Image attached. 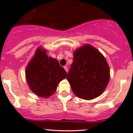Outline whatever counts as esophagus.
<instances>
[{
    "label": "esophagus",
    "mask_w": 133,
    "mask_h": 133,
    "mask_svg": "<svg viewBox=\"0 0 133 133\" xmlns=\"http://www.w3.org/2000/svg\"><path fill=\"white\" fill-rule=\"evenodd\" d=\"M64 69H65V70L66 71L67 73H68V67H67V66H64Z\"/></svg>",
    "instance_id": "1"
}]
</instances>
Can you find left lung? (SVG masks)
Returning a JSON list of instances; mask_svg holds the SVG:
<instances>
[{"instance_id":"left-lung-1","label":"left lung","mask_w":133,"mask_h":133,"mask_svg":"<svg viewBox=\"0 0 133 133\" xmlns=\"http://www.w3.org/2000/svg\"><path fill=\"white\" fill-rule=\"evenodd\" d=\"M67 79L76 96L91 100L106 88L110 79L109 67L98 50L85 44L75 51Z\"/></svg>"}]
</instances>
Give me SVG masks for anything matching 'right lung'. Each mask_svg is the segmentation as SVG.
I'll list each match as a JSON object with an SVG mask.
<instances>
[{
	"label": "right lung",
	"instance_id": "right-lung-1",
	"mask_svg": "<svg viewBox=\"0 0 133 133\" xmlns=\"http://www.w3.org/2000/svg\"><path fill=\"white\" fill-rule=\"evenodd\" d=\"M46 52L39 47L25 69V78L30 89L43 98L54 94L60 82L68 75L58 60L48 57Z\"/></svg>",
	"mask_w": 133,
	"mask_h": 133
}]
</instances>
